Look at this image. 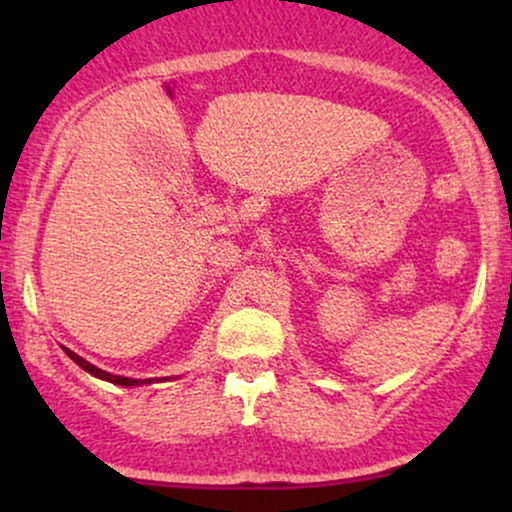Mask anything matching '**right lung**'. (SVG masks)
Masks as SVG:
<instances>
[{
	"label": "right lung",
	"instance_id": "add662e5",
	"mask_svg": "<svg viewBox=\"0 0 512 512\" xmlns=\"http://www.w3.org/2000/svg\"><path fill=\"white\" fill-rule=\"evenodd\" d=\"M64 351H67V356L72 358V361L76 363V366H81V368H84L86 373L96 375V378H101V380H108V383H113V385H125V387H132V385H144V383H151V380H154V378H146V380L122 378V375H113V373H108V370H101V368H96V366H93V363H88L86 358H81L79 354H74V351H69V349H64Z\"/></svg>",
	"mask_w": 512,
	"mask_h": 512
}]
</instances>
